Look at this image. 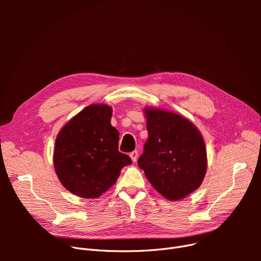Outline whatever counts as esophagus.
Here are the masks:
<instances>
[{"mask_svg": "<svg viewBox=\"0 0 261 261\" xmlns=\"http://www.w3.org/2000/svg\"><path fill=\"white\" fill-rule=\"evenodd\" d=\"M138 156H139V152L136 151V150H134V151H132L131 153H130V158H131V160H132V162H136L138 161Z\"/></svg>", "mask_w": 261, "mask_h": 261, "instance_id": "34e87169", "label": "esophagus"}]
</instances>
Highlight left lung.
Listing matches in <instances>:
<instances>
[{"label":"left lung","mask_w":261,"mask_h":261,"mask_svg":"<svg viewBox=\"0 0 261 261\" xmlns=\"http://www.w3.org/2000/svg\"><path fill=\"white\" fill-rule=\"evenodd\" d=\"M149 138L139 167L164 198L179 201L200 187L207 169L203 136L189 119L168 110L144 109Z\"/></svg>","instance_id":"8db88e82"}]
</instances>
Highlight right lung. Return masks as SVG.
Segmentation results:
<instances>
[{
    "label": "right lung",
    "mask_w": 261,
    "mask_h": 261,
    "mask_svg": "<svg viewBox=\"0 0 261 261\" xmlns=\"http://www.w3.org/2000/svg\"><path fill=\"white\" fill-rule=\"evenodd\" d=\"M112 108L95 103L68 120L54 149L55 171L75 196L96 199L114 185L120 170L132 161L118 151L119 132L111 125Z\"/></svg>",
    "instance_id": "right-lung-1"
}]
</instances>
